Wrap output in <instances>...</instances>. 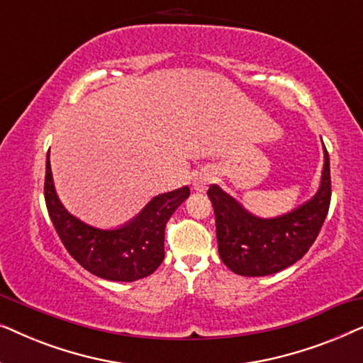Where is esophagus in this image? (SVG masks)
I'll return each instance as SVG.
<instances>
[{"mask_svg": "<svg viewBox=\"0 0 363 363\" xmlns=\"http://www.w3.org/2000/svg\"><path fill=\"white\" fill-rule=\"evenodd\" d=\"M213 180V173L210 170H201L195 173V177H193V188H195L196 191H205L208 185H210Z\"/></svg>", "mask_w": 363, "mask_h": 363, "instance_id": "34e87169", "label": "esophagus"}]
</instances>
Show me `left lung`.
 Segmentation results:
<instances>
[{"label":"left lung","mask_w":363,"mask_h":363,"mask_svg":"<svg viewBox=\"0 0 363 363\" xmlns=\"http://www.w3.org/2000/svg\"><path fill=\"white\" fill-rule=\"evenodd\" d=\"M330 163L324 147V170L314 196L291 213L257 218L218 185L208 188L216 220L221 261L240 276H269L294 264L314 245L330 205Z\"/></svg>","instance_id":"obj_1"}]
</instances>
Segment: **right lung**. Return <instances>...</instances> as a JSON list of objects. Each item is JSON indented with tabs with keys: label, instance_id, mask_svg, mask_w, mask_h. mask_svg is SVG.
<instances>
[{
	"label": "right lung",
	"instance_id": "obj_1",
	"mask_svg": "<svg viewBox=\"0 0 363 363\" xmlns=\"http://www.w3.org/2000/svg\"><path fill=\"white\" fill-rule=\"evenodd\" d=\"M188 196V186L163 193L123 226L99 230L77 220L59 201L48 152L44 198L49 218L69 255L102 279L132 282L150 276L165 257L167 221Z\"/></svg>",
	"mask_w": 363,
	"mask_h": 363
}]
</instances>
